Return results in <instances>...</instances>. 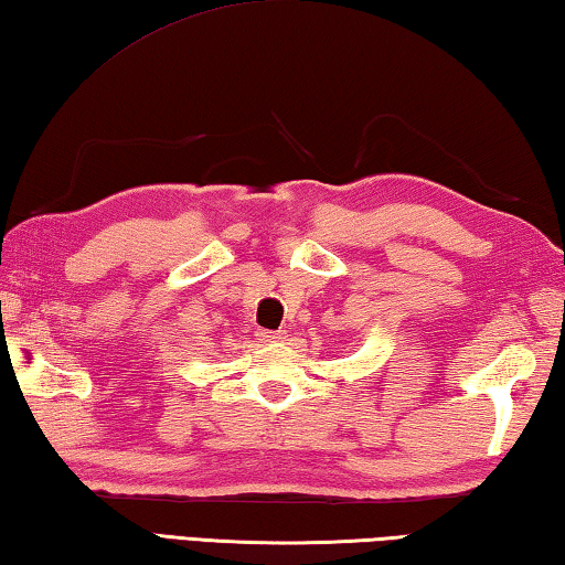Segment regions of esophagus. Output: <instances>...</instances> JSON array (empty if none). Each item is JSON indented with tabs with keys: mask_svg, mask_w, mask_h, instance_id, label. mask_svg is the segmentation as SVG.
I'll use <instances>...</instances> for the list:
<instances>
[{
	"mask_svg": "<svg viewBox=\"0 0 565 565\" xmlns=\"http://www.w3.org/2000/svg\"><path fill=\"white\" fill-rule=\"evenodd\" d=\"M259 338L264 343H279L286 338V331H266V328H262L259 331Z\"/></svg>",
	"mask_w": 565,
	"mask_h": 565,
	"instance_id": "esophagus-1",
	"label": "esophagus"
}]
</instances>
